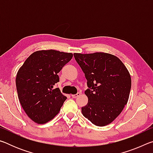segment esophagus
<instances>
[{
	"label": "esophagus",
	"mask_w": 153,
	"mask_h": 153,
	"mask_svg": "<svg viewBox=\"0 0 153 153\" xmlns=\"http://www.w3.org/2000/svg\"><path fill=\"white\" fill-rule=\"evenodd\" d=\"M80 94H81V93L78 92V93H77L76 94H72V95H71V97L74 98H77V97H79V96Z\"/></svg>",
	"instance_id": "esophagus-1"
}]
</instances>
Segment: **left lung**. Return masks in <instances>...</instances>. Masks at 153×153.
<instances>
[{
  "label": "left lung",
  "instance_id": "8db88e82",
  "mask_svg": "<svg viewBox=\"0 0 153 153\" xmlns=\"http://www.w3.org/2000/svg\"><path fill=\"white\" fill-rule=\"evenodd\" d=\"M87 79L88 102L82 113L90 122L105 126L115 120L128 102L131 76L126 67L115 55L105 53H74Z\"/></svg>",
  "mask_w": 153,
  "mask_h": 153
}]
</instances>
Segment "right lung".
<instances>
[{"instance_id":"right-lung-1","label":"right lung","mask_w":153,"mask_h":153,"mask_svg":"<svg viewBox=\"0 0 153 153\" xmlns=\"http://www.w3.org/2000/svg\"><path fill=\"white\" fill-rule=\"evenodd\" d=\"M73 54L55 50L36 51L20 67L16 76L19 102L25 113L38 124H44L59 113L65 100L58 88V73Z\"/></svg>"}]
</instances>
